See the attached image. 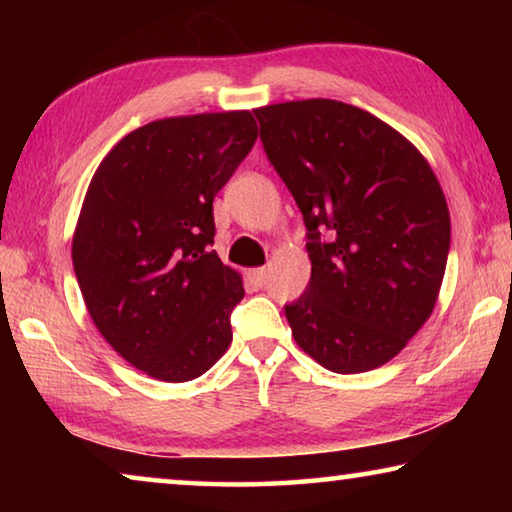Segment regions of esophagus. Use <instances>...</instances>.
Here are the masks:
<instances>
[{"instance_id":"obj_1","label":"esophagus","mask_w":512,"mask_h":512,"mask_svg":"<svg viewBox=\"0 0 512 512\" xmlns=\"http://www.w3.org/2000/svg\"><path fill=\"white\" fill-rule=\"evenodd\" d=\"M250 282L255 284V287H264L266 284V268H253V271L248 273Z\"/></svg>"}]
</instances>
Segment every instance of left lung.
<instances>
[{
	"mask_svg": "<svg viewBox=\"0 0 512 512\" xmlns=\"http://www.w3.org/2000/svg\"><path fill=\"white\" fill-rule=\"evenodd\" d=\"M259 140L300 207L311 277L284 305L320 366H384L427 323L452 225L420 151L370 112L332 99L257 108Z\"/></svg>",
	"mask_w": 512,
	"mask_h": 512,
	"instance_id": "8db88e82",
	"label": "left lung"
}]
</instances>
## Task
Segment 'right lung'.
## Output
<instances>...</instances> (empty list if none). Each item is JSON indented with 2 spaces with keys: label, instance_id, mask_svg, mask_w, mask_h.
<instances>
[{
  "label": "right lung",
  "instance_id": "right-lung-1",
  "mask_svg": "<svg viewBox=\"0 0 512 512\" xmlns=\"http://www.w3.org/2000/svg\"><path fill=\"white\" fill-rule=\"evenodd\" d=\"M257 140L250 112L158 119L94 173L72 241L85 307L115 352L162 381L201 377L232 341L244 284L214 244V196Z\"/></svg>",
  "mask_w": 512,
  "mask_h": 512
}]
</instances>
